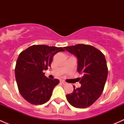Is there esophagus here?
Returning <instances> with one entry per match:
<instances>
[{
	"instance_id": "esophagus-1",
	"label": "esophagus",
	"mask_w": 124,
	"mask_h": 124,
	"mask_svg": "<svg viewBox=\"0 0 124 124\" xmlns=\"http://www.w3.org/2000/svg\"><path fill=\"white\" fill-rule=\"evenodd\" d=\"M61 83H62V84H63V85H67V83H66V82H63V81H61Z\"/></svg>"
}]
</instances>
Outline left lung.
<instances>
[{
    "label": "left lung",
    "mask_w": 124,
    "mask_h": 124,
    "mask_svg": "<svg viewBox=\"0 0 124 124\" xmlns=\"http://www.w3.org/2000/svg\"><path fill=\"white\" fill-rule=\"evenodd\" d=\"M64 48L77 57V71L83 74L77 78L81 87L73 86V92L66 95L67 100L76 108L89 107L100 97L106 84L108 68L104 55L90 45L77 44Z\"/></svg>",
    "instance_id": "left-lung-1"
}]
</instances>
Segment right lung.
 <instances>
[{"label": "right lung", "instance_id": "1", "mask_svg": "<svg viewBox=\"0 0 124 124\" xmlns=\"http://www.w3.org/2000/svg\"><path fill=\"white\" fill-rule=\"evenodd\" d=\"M62 47L33 45L21 52L15 68L18 91L29 103L41 105L50 100L59 80L46 77L44 70L50 67L55 54L64 52Z\"/></svg>", "mask_w": 124, "mask_h": 124}]
</instances>
